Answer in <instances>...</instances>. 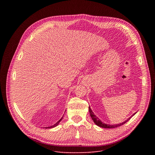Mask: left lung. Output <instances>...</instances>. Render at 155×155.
Returning <instances> with one entry per match:
<instances>
[{
  "instance_id": "left-lung-1",
  "label": "left lung",
  "mask_w": 155,
  "mask_h": 155,
  "mask_svg": "<svg viewBox=\"0 0 155 155\" xmlns=\"http://www.w3.org/2000/svg\"><path fill=\"white\" fill-rule=\"evenodd\" d=\"M88 110H89V112H90L91 117H92V119L93 120L94 123L97 126H98L101 127H103V128H115V127H119V126H122V125H123L124 124H125L126 123H127V122L131 118V117H133V116L136 113H136L133 114L131 117H129L127 120H126L125 121L123 122V123H119V124H114H114H113V125H110V124H105V123H103V122H102L101 120H100L98 117H97V116L95 115V114L92 112V109H91V108L90 106L88 107Z\"/></svg>"
}]
</instances>
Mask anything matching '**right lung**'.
Instances as JSON below:
<instances>
[{"mask_svg":"<svg viewBox=\"0 0 155 155\" xmlns=\"http://www.w3.org/2000/svg\"><path fill=\"white\" fill-rule=\"evenodd\" d=\"M62 119H63V117L58 121L57 122V123H56L54 125H53V126H50V127H45V128H53V127H56V126H58V124H59V123H60V122H61V120H62Z\"/></svg>","mask_w":155,"mask_h":155,"instance_id":"1","label":"right lung"}]
</instances>
